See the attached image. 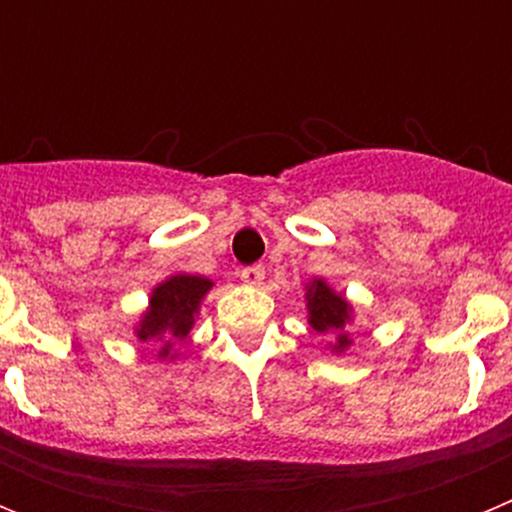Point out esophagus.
Masks as SVG:
<instances>
[{"label": "esophagus", "instance_id": "1", "mask_svg": "<svg viewBox=\"0 0 512 512\" xmlns=\"http://www.w3.org/2000/svg\"><path fill=\"white\" fill-rule=\"evenodd\" d=\"M264 277H266V269L261 264L243 266V269H241V279L246 284H251V287H259V284L264 282Z\"/></svg>", "mask_w": 512, "mask_h": 512}]
</instances>
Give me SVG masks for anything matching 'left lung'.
I'll list each match as a JSON object with an SVG mask.
<instances>
[{"label":"left lung","mask_w":512,"mask_h":512,"mask_svg":"<svg viewBox=\"0 0 512 512\" xmlns=\"http://www.w3.org/2000/svg\"><path fill=\"white\" fill-rule=\"evenodd\" d=\"M307 323L312 328L323 333V336L333 338V351L341 354L351 346V336L346 333L348 323H351V310L354 307L348 305V300L343 295H338L336 289H330L325 279H312L307 284Z\"/></svg>","instance_id":"1"}]
</instances>
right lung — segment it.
I'll list each match as a JSON object with an SVG mask.
<instances>
[{
	"instance_id": "add662e5",
	"label": "right lung",
	"mask_w": 512,
	"mask_h": 512,
	"mask_svg": "<svg viewBox=\"0 0 512 512\" xmlns=\"http://www.w3.org/2000/svg\"><path fill=\"white\" fill-rule=\"evenodd\" d=\"M212 289V282L194 274H174L151 292V305L143 312L135 336L140 341H161L158 359L171 354V346L182 341L194 325V315L200 312L202 297ZM174 359V356H171Z\"/></svg>"
}]
</instances>
